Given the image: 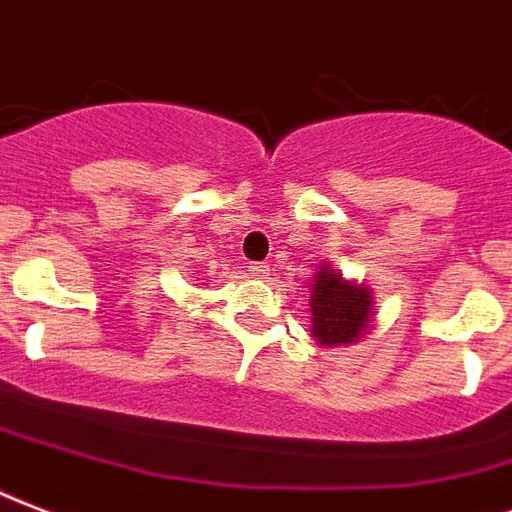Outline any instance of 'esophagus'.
I'll list each match as a JSON object with an SVG mask.
<instances>
[{
	"label": "esophagus",
	"mask_w": 512,
	"mask_h": 512,
	"mask_svg": "<svg viewBox=\"0 0 512 512\" xmlns=\"http://www.w3.org/2000/svg\"><path fill=\"white\" fill-rule=\"evenodd\" d=\"M248 272H251V277H267L269 264H264V261H253L251 267H248Z\"/></svg>",
	"instance_id": "esophagus-1"
}]
</instances>
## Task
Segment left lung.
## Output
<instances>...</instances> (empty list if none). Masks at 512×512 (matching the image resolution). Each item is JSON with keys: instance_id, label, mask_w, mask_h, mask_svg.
Returning a JSON list of instances; mask_svg holds the SVG:
<instances>
[{"instance_id": "8db88e82", "label": "left lung", "mask_w": 512, "mask_h": 512, "mask_svg": "<svg viewBox=\"0 0 512 512\" xmlns=\"http://www.w3.org/2000/svg\"><path fill=\"white\" fill-rule=\"evenodd\" d=\"M371 291L363 285L344 283L334 269H323L312 283V336L326 347L355 342L368 328Z\"/></svg>"}]
</instances>
